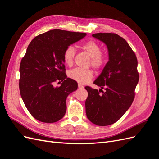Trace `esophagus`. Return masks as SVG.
<instances>
[{
  "label": "esophagus",
  "instance_id": "obj_1",
  "mask_svg": "<svg viewBox=\"0 0 159 159\" xmlns=\"http://www.w3.org/2000/svg\"><path fill=\"white\" fill-rule=\"evenodd\" d=\"M78 88L80 89H84V86L82 85L81 84H78Z\"/></svg>",
  "mask_w": 159,
  "mask_h": 159
}]
</instances>
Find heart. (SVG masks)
Segmentation results:
<instances>
[{"instance_id":"obj_1","label":"heart","mask_w":159,"mask_h":159,"mask_svg":"<svg viewBox=\"0 0 159 159\" xmlns=\"http://www.w3.org/2000/svg\"><path fill=\"white\" fill-rule=\"evenodd\" d=\"M81 49L90 56L89 65L96 70L103 68L107 62V56L104 52H101V47L93 40H88L81 45ZM75 49L72 46H69L64 52L63 58L65 64L71 66L74 63L75 55ZM68 75L72 80L80 84H85L92 80L93 72L91 70L75 68L69 71Z\"/></svg>"}]
</instances>
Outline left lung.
Wrapping results in <instances>:
<instances>
[{
	"mask_svg": "<svg viewBox=\"0 0 159 159\" xmlns=\"http://www.w3.org/2000/svg\"><path fill=\"white\" fill-rule=\"evenodd\" d=\"M92 36L107 45L109 60L93 82L102 89L85 87L88 93L85 112L91 122L107 126L117 122L133 102L139 79L137 59L127 41L117 34L97 33Z\"/></svg>",
	"mask_w": 159,
	"mask_h": 159,
	"instance_id": "obj_1",
	"label": "left lung"
}]
</instances>
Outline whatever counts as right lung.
Returning a JSON list of instances; mask_svg holds the SVG:
<instances>
[{
	"instance_id": "add662e5",
	"label": "right lung",
	"mask_w": 159,
	"mask_h": 159,
	"mask_svg": "<svg viewBox=\"0 0 159 159\" xmlns=\"http://www.w3.org/2000/svg\"><path fill=\"white\" fill-rule=\"evenodd\" d=\"M85 35L54 29L36 36L28 45L20 65L19 89L26 107L38 121L55 123L64 116L67 97L78 89V83L67 78L64 52ZM58 80L63 82L54 87Z\"/></svg>"
}]
</instances>
